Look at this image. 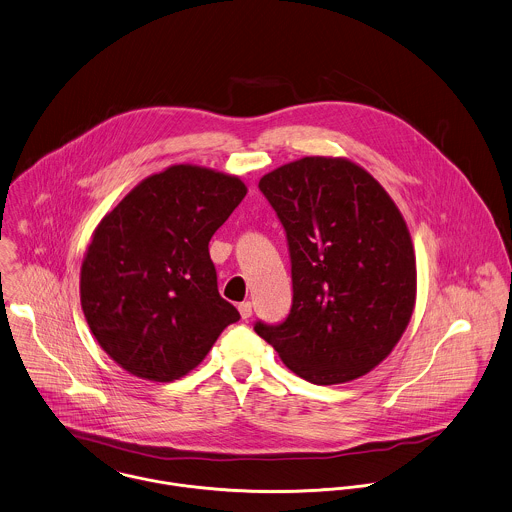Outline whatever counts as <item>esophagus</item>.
<instances>
[{"label":"esophagus","mask_w":512,"mask_h":512,"mask_svg":"<svg viewBox=\"0 0 512 512\" xmlns=\"http://www.w3.org/2000/svg\"><path fill=\"white\" fill-rule=\"evenodd\" d=\"M237 308H239L241 318H249V316L253 314V307H251V303H249V301H247V303H241Z\"/></svg>","instance_id":"obj_1"}]
</instances>
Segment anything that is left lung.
Here are the masks:
<instances>
[{
	"label": "left lung",
	"instance_id": "1",
	"mask_svg": "<svg viewBox=\"0 0 512 512\" xmlns=\"http://www.w3.org/2000/svg\"><path fill=\"white\" fill-rule=\"evenodd\" d=\"M293 263V307L255 324L283 364L318 386L352 382L408 328L417 293L408 223L382 184L348 158L305 156L259 180Z\"/></svg>",
	"mask_w": 512,
	"mask_h": 512
}]
</instances>
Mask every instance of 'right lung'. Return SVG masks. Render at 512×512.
I'll use <instances>...</instances> for the list:
<instances>
[{
  "instance_id": "add662e5",
  "label": "right lung",
  "mask_w": 512,
  "mask_h": 512,
  "mask_svg": "<svg viewBox=\"0 0 512 512\" xmlns=\"http://www.w3.org/2000/svg\"><path fill=\"white\" fill-rule=\"evenodd\" d=\"M245 194L237 176L174 164L136 184L95 227L81 265V307L122 370L180 380L239 320L219 297L207 245Z\"/></svg>"
}]
</instances>
